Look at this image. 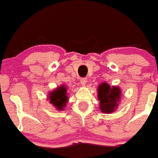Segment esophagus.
<instances>
[{
  "label": "esophagus",
  "instance_id": "obj_1",
  "mask_svg": "<svg viewBox=\"0 0 158 158\" xmlns=\"http://www.w3.org/2000/svg\"><path fill=\"white\" fill-rule=\"evenodd\" d=\"M80 82H81V84L82 85H85V84H86V82H87V79H86V78H83V79H81V80H80Z\"/></svg>",
  "mask_w": 158,
  "mask_h": 158
}]
</instances>
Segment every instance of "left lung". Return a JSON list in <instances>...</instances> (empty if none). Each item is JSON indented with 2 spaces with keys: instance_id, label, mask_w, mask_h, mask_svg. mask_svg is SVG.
<instances>
[{
  "instance_id": "8db88e82",
  "label": "left lung",
  "mask_w": 158,
  "mask_h": 158,
  "mask_svg": "<svg viewBox=\"0 0 158 158\" xmlns=\"http://www.w3.org/2000/svg\"><path fill=\"white\" fill-rule=\"evenodd\" d=\"M121 90L119 88H110L107 83L99 85L98 88V97L100 101V110L103 113H112L119 106Z\"/></svg>"
}]
</instances>
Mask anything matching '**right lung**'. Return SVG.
<instances>
[{
    "label": "right lung",
    "mask_w": 158,
    "mask_h": 158,
    "mask_svg": "<svg viewBox=\"0 0 158 158\" xmlns=\"http://www.w3.org/2000/svg\"><path fill=\"white\" fill-rule=\"evenodd\" d=\"M66 91V88L62 85L60 88H58L57 89L54 90L50 94V97H49L50 102L58 110H63V108L65 107L67 101H68Z\"/></svg>",
    "instance_id": "right-lung-1"
}]
</instances>
